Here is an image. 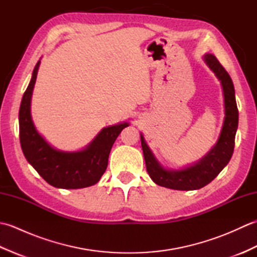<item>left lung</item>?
Here are the masks:
<instances>
[{
	"label": "left lung",
	"instance_id": "1",
	"mask_svg": "<svg viewBox=\"0 0 257 257\" xmlns=\"http://www.w3.org/2000/svg\"><path fill=\"white\" fill-rule=\"evenodd\" d=\"M204 61L207 66L213 70V73L216 75V77L221 80L223 87L225 118L220 138L214 148L200 162L195 163L192 167L185 168L183 170L169 171L163 169L156 160L141 135V147H143L147 171H148L150 178L154 180V182L161 187L182 191L203 188L213 179L216 178L217 174L227 165L233 155L235 134L238 124V110L233 81L215 56L207 54L204 56Z\"/></svg>",
	"mask_w": 257,
	"mask_h": 257
}]
</instances>
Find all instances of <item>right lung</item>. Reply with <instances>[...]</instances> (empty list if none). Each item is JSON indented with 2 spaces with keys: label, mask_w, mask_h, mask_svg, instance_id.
<instances>
[{
  "label": "right lung",
  "mask_w": 257,
  "mask_h": 257,
  "mask_svg": "<svg viewBox=\"0 0 257 257\" xmlns=\"http://www.w3.org/2000/svg\"><path fill=\"white\" fill-rule=\"evenodd\" d=\"M40 61L21 101L20 143L23 154L33 168L47 183L61 189H80L99 181L108 166L111 147L127 122L103 128L85 150L63 152L55 150L37 133L31 117V98Z\"/></svg>",
  "instance_id": "obj_1"
}]
</instances>
